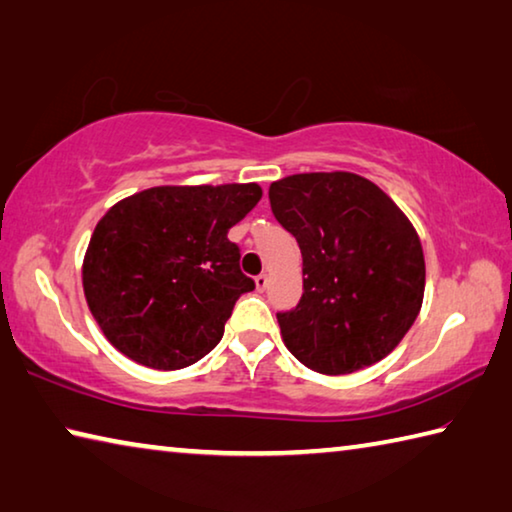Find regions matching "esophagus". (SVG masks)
Wrapping results in <instances>:
<instances>
[{"mask_svg":"<svg viewBox=\"0 0 512 512\" xmlns=\"http://www.w3.org/2000/svg\"><path fill=\"white\" fill-rule=\"evenodd\" d=\"M255 287H257V291H264L268 287V275L266 273H259L255 277Z\"/></svg>","mask_w":512,"mask_h":512,"instance_id":"1","label":"esophagus"}]
</instances>
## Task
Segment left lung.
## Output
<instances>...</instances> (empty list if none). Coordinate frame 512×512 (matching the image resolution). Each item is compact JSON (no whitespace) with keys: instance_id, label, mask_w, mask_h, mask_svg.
Wrapping results in <instances>:
<instances>
[{"instance_id":"8db88e82","label":"left lung","mask_w":512,"mask_h":512,"mask_svg":"<svg viewBox=\"0 0 512 512\" xmlns=\"http://www.w3.org/2000/svg\"><path fill=\"white\" fill-rule=\"evenodd\" d=\"M302 253V298L280 311L282 341L320 375H348L391 354L420 314L424 255L406 214L350 171L296 173L268 187Z\"/></svg>"}]
</instances>
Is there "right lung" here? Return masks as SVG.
Masks as SVG:
<instances>
[{
  "label": "right lung",
  "instance_id": "add662e5",
  "mask_svg": "<svg viewBox=\"0 0 512 512\" xmlns=\"http://www.w3.org/2000/svg\"><path fill=\"white\" fill-rule=\"evenodd\" d=\"M262 198L257 183L162 185L103 214L83 259V291L101 332L142 366L178 370L221 341L241 293L228 230Z\"/></svg>",
  "mask_w": 512,
  "mask_h": 512
}]
</instances>
